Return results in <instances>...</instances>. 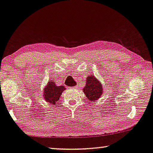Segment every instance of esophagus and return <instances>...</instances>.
<instances>
[{"label":"esophagus","mask_w":153,"mask_h":153,"mask_svg":"<svg viewBox=\"0 0 153 153\" xmlns=\"http://www.w3.org/2000/svg\"><path fill=\"white\" fill-rule=\"evenodd\" d=\"M72 88V89H76V88H77V86H72V87H71Z\"/></svg>","instance_id":"1"}]
</instances>
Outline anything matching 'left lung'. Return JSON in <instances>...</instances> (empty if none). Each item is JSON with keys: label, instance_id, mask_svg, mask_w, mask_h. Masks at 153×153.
<instances>
[{"label": "left lung", "instance_id": "8db88e82", "mask_svg": "<svg viewBox=\"0 0 153 153\" xmlns=\"http://www.w3.org/2000/svg\"><path fill=\"white\" fill-rule=\"evenodd\" d=\"M102 86L98 80L93 76H91L86 79L85 87L83 88V92L91 102H94L100 98L102 94Z\"/></svg>", "mask_w": 153, "mask_h": 153}]
</instances>
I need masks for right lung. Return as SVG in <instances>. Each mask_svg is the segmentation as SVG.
I'll return each mask as SVG.
<instances>
[{
    "instance_id": "add662e5",
    "label": "right lung",
    "mask_w": 153,
    "mask_h": 153,
    "mask_svg": "<svg viewBox=\"0 0 153 153\" xmlns=\"http://www.w3.org/2000/svg\"><path fill=\"white\" fill-rule=\"evenodd\" d=\"M65 90V86H56L54 82L49 81L44 90V98L49 104H55L60 99L62 91Z\"/></svg>"
}]
</instances>
